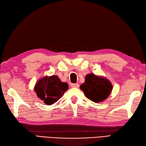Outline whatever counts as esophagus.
I'll return each mask as SVG.
<instances>
[{
  "label": "esophagus",
  "instance_id": "esophagus-1",
  "mask_svg": "<svg viewBox=\"0 0 146 146\" xmlns=\"http://www.w3.org/2000/svg\"><path fill=\"white\" fill-rule=\"evenodd\" d=\"M70 87L73 88H78L79 87V85L78 84H71Z\"/></svg>",
  "mask_w": 146,
  "mask_h": 146
}]
</instances>
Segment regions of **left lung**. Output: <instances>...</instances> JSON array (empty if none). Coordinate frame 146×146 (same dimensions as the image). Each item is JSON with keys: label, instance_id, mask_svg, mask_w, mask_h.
<instances>
[{"label": "left lung", "instance_id": "1", "mask_svg": "<svg viewBox=\"0 0 146 146\" xmlns=\"http://www.w3.org/2000/svg\"><path fill=\"white\" fill-rule=\"evenodd\" d=\"M80 89L86 97L95 103L104 101L112 90V84L106 78L89 74L85 76V82L80 85Z\"/></svg>", "mask_w": 146, "mask_h": 146}]
</instances>
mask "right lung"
I'll use <instances>...</instances> for the list:
<instances>
[{
    "label": "right lung",
    "mask_w": 146,
    "mask_h": 146,
    "mask_svg": "<svg viewBox=\"0 0 146 146\" xmlns=\"http://www.w3.org/2000/svg\"><path fill=\"white\" fill-rule=\"evenodd\" d=\"M69 85L62 82L58 76H45L35 85V92L45 104L50 105L58 101L68 89Z\"/></svg>",
    "instance_id": "1"
}]
</instances>
